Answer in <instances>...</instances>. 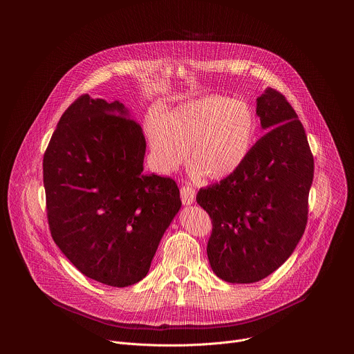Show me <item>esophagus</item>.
<instances>
[{
    "label": "esophagus",
    "mask_w": 354,
    "mask_h": 354,
    "mask_svg": "<svg viewBox=\"0 0 354 354\" xmlns=\"http://www.w3.org/2000/svg\"><path fill=\"white\" fill-rule=\"evenodd\" d=\"M180 198H182V203L185 206H190L194 203V198H196V190L189 186V185H185L182 186L180 189Z\"/></svg>",
    "instance_id": "34e87169"
}]
</instances>
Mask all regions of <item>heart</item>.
<instances>
[{
    "mask_svg": "<svg viewBox=\"0 0 354 354\" xmlns=\"http://www.w3.org/2000/svg\"><path fill=\"white\" fill-rule=\"evenodd\" d=\"M255 131L250 108L220 95L189 100L164 120L154 118L148 124L151 151L164 171H175L190 149V167L212 180L224 179L239 168Z\"/></svg>",
    "mask_w": 354,
    "mask_h": 354,
    "instance_id": "heart-1",
    "label": "heart"
}]
</instances>
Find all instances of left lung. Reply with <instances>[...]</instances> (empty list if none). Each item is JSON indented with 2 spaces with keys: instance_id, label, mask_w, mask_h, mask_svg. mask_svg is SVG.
Here are the masks:
<instances>
[{
  "instance_id": "8db88e82",
  "label": "left lung",
  "mask_w": 354,
  "mask_h": 354,
  "mask_svg": "<svg viewBox=\"0 0 354 354\" xmlns=\"http://www.w3.org/2000/svg\"><path fill=\"white\" fill-rule=\"evenodd\" d=\"M257 115L268 133L235 172L196 197L213 223L210 266L236 284L268 277L291 257L306 231L314 179L306 130L286 97L266 88Z\"/></svg>"
}]
</instances>
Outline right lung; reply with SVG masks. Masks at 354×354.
I'll use <instances>...</instances> for the list:
<instances>
[{"label":"right lung","mask_w":354,"mask_h":354,"mask_svg":"<svg viewBox=\"0 0 354 354\" xmlns=\"http://www.w3.org/2000/svg\"><path fill=\"white\" fill-rule=\"evenodd\" d=\"M145 138L129 109L80 96L43 157L48 227L64 257L112 287L144 279L180 210L171 178L144 174Z\"/></svg>","instance_id":"add662e5"}]
</instances>
